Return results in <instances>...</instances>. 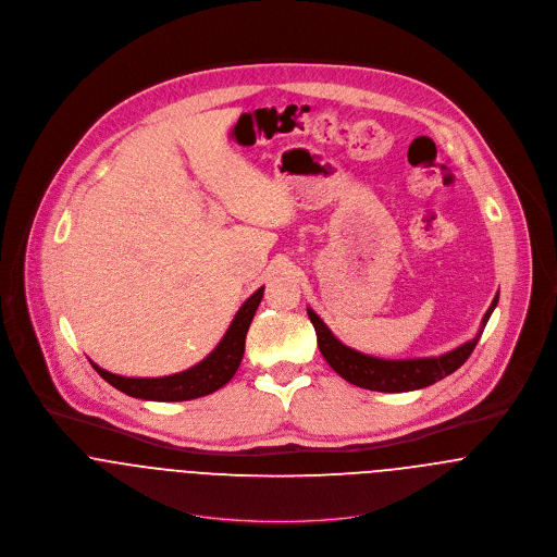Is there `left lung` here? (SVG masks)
Wrapping results in <instances>:
<instances>
[{
  "instance_id": "obj_1",
  "label": "left lung",
  "mask_w": 557,
  "mask_h": 557,
  "mask_svg": "<svg viewBox=\"0 0 557 557\" xmlns=\"http://www.w3.org/2000/svg\"><path fill=\"white\" fill-rule=\"evenodd\" d=\"M497 298H499V292L493 298L488 311L484 313L474 338H470L468 343H463L442 356L407 358V360H386V358H375V356L356 351V349L343 345L313 309H307V313L318 332L321 356L343 380H347L354 386H360L367 391H377V393H409V391L426 388V386L448 377L470 358L486 321L491 318L493 309L497 307Z\"/></svg>"
}]
</instances>
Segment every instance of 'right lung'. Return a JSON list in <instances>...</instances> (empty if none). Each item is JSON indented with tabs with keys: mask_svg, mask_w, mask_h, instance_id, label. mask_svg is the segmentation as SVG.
Here are the masks:
<instances>
[{
	"mask_svg": "<svg viewBox=\"0 0 557 557\" xmlns=\"http://www.w3.org/2000/svg\"><path fill=\"white\" fill-rule=\"evenodd\" d=\"M263 298V287H259L242 307L234 321L230 323L221 343L195 367L166 375V377H122L109 373L91 362L96 373L109 382L113 388L128 397L144 398V400H190V398L206 397L223 388L238 371L248 325L255 318V311Z\"/></svg>",
	"mask_w": 557,
	"mask_h": 557,
	"instance_id": "right-lung-1",
	"label": "right lung"
}]
</instances>
